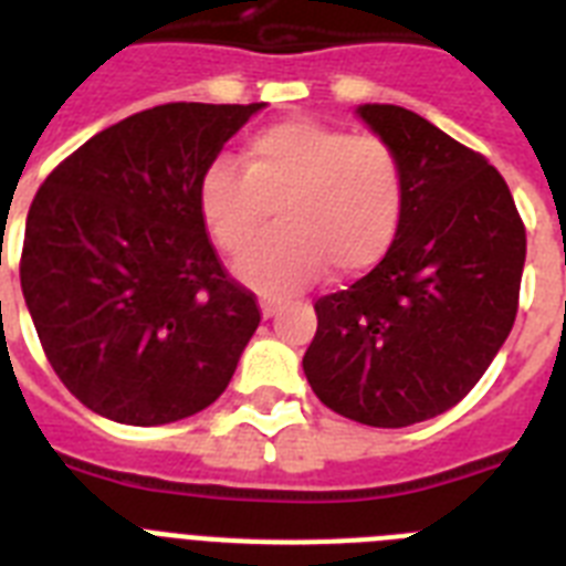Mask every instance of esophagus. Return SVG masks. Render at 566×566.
<instances>
[{
  "instance_id": "obj_1",
  "label": "esophagus",
  "mask_w": 566,
  "mask_h": 566,
  "mask_svg": "<svg viewBox=\"0 0 566 566\" xmlns=\"http://www.w3.org/2000/svg\"><path fill=\"white\" fill-rule=\"evenodd\" d=\"M275 313H279V302H275V298H261V316H264V319H273Z\"/></svg>"
}]
</instances>
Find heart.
<instances>
[{
    "mask_svg": "<svg viewBox=\"0 0 566 566\" xmlns=\"http://www.w3.org/2000/svg\"><path fill=\"white\" fill-rule=\"evenodd\" d=\"M244 169L218 158L198 180V210L216 247L241 255L270 218L279 230L239 261V275L268 296L302 291L322 270L371 273L400 230L406 180L386 137L311 117L270 123L247 137Z\"/></svg>",
    "mask_w": 566,
    "mask_h": 566,
    "instance_id": "heart-1",
    "label": "heart"
}]
</instances>
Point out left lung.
Here are the masks:
<instances>
[{
    "label": "left lung",
    "instance_id": "left-lung-1",
    "mask_svg": "<svg viewBox=\"0 0 566 566\" xmlns=\"http://www.w3.org/2000/svg\"><path fill=\"white\" fill-rule=\"evenodd\" d=\"M400 155L406 201L386 259L316 302L313 394L348 420L402 429L458 406L506 342L526 230L481 151L402 106H359Z\"/></svg>",
    "mask_w": 566,
    "mask_h": 566
}]
</instances>
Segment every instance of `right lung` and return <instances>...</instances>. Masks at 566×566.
<instances>
[{
	"instance_id": "obj_1",
	"label": "right lung",
	"mask_w": 566,
	"mask_h": 566,
	"mask_svg": "<svg viewBox=\"0 0 566 566\" xmlns=\"http://www.w3.org/2000/svg\"><path fill=\"white\" fill-rule=\"evenodd\" d=\"M261 103H166L85 140L42 180L19 259L51 368L129 426L184 420L224 394L261 322L224 270L198 180Z\"/></svg>"
}]
</instances>
